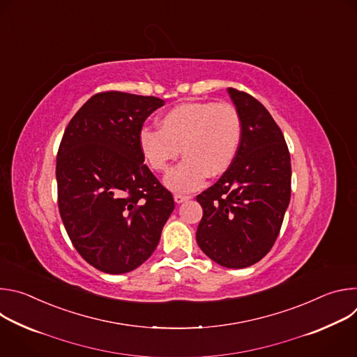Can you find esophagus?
<instances>
[{"instance_id": "obj_1", "label": "esophagus", "mask_w": 357, "mask_h": 357, "mask_svg": "<svg viewBox=\"0 0 357 357\" xmlns=\"http://www.w3.org/2000/svg\"><path fill=\"white\" fill-rule=\"evenodd\" d=\"M192 196H189V195H181V193H175L174 195V200H175V203H183L185 200H189Z\"/></svg>"}]
</instances>
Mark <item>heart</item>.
<instances>
[{
	"label": "heart",
	"mask_w": 357,
	"mask_h": 357,
	"mask_svg": "<svg viewBox=\"0 0 357 357\" xmlns=\"http://www.w3.org/2000/svg\"><path fill=\"white\" fill-rule=\"evenodd\" d=\"M160 130L144 127L138 134L141 154L158 172H168L165 185L175 192L197 189L206 176L223 175L231 165L241 139V119L230 105L190 101L168 110L158 121Z\"/></svg>",
	"instance_id": "obj_1"
}]
</instances>
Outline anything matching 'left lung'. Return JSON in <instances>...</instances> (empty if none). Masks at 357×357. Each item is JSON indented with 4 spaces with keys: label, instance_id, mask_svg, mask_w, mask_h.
<instances>
[{
    "label": "left lung",
    "instance_id": "8db88e82",
    "mask_svg": "<svg viewBox=\"0 0 357 357\" xmlns=\"http://www.w3.org/2000/svg\"><path fill=\"white\" fill-rule=\"evenodd\" d=\"M241 119V139L229 169L196 196L203 209L196 241L222 267L245 268L274 245L291 197L285 138L252 96L227 89Z\"/></svg>",
    "mask_w": 357,
    "mask_h": 357
}]
</instances>
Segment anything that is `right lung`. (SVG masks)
<instances>
[{
	"mask_svg": "<svg viewBox=\"0 0 357 357\" xmlns=\"http://www.w3.org/2000/svg\"><path fill=\"white\" fill-rule=\"evenodd\" d=\"M164 105L152 96L98 93L65 130L56 158L61 218L80 256L103 273L146 261L175 208L138 145L144 121Z\"/></svg>",
	"mask_w": 357,
	"mask_h": 357,
	"instance_id": "obj_1",
	"label": "right lung"
}]
</instances>
